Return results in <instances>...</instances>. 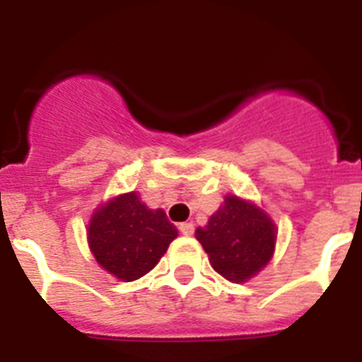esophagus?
<instances>
[{
	"label": "esophagus",
	"mask_w": 362,
	"mask_h": 362,
	"mask_svg": "<svg viewBox=\"0 0 362 362\" xmlns=\"http://www.w3.org/2000/svg\"><path fill=\"white\" fill-rule=\"evenodd\" d=\"M177 228L183 235H192V233H194V225H192V223H179Z\"/></svg>",
	"instance_id": "1"
}]
</instances>
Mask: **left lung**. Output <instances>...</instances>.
<instances>
[{
    "label": "left lung",
    "instance_id": "8db88e82",
    "mask_svg": "<svg viewBox=\"0 0 362 362\" xmlns=\"http://www.w3.org/2000/svg\"><path fill=\"white\" fill-rule=\"evenodd\" d=\"M196 238L209 254L214 270L232 283H243L270 261L276 225L255 204L228 196L209 225L196 230Z\"/></svg>",
    "mask_w": 362,
    "mask_h": 362
}]
</instances>
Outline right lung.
<instances>
[{"label": "right lung", "mask_w": 362, "mask_h": 362, "mask_svg": "<svg viewBox=\"0 0 362 362\" xmlns=\"http://www.w3.org/2000/svg\"><path fill=\"white\" fill-rule=\"evenodd\" d=\"M177 238L163 210H150L130 192L95 210L88 225V245L95 261L121 281L148 274Z\"/></svg>", "instance_id": "obj_1"}]
</instances>
